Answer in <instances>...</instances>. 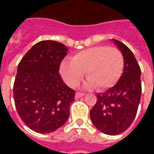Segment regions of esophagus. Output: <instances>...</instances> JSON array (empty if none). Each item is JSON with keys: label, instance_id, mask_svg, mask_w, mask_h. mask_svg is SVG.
Returning a JSON list of instances; mask_svg holds the SVG:
<instances>
[{"label": "esophagus", "instance_id": "esophagus-1", "mask_svg": "<svg viewBox=\"0 0 154 154\" xmlns=\"http://www.w3.org/2000/svg\"><path fill=\"white\" fill-rule=\"evenodd\" d=\"M85 95V94H84V93H80V92H77V94H76V95H75V97L76 98H80V97H84Z\"/></svg>", "mask_w": 154, "mask_h": 154}]
</instances>
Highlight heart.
<instances>
[{
  "instance_id": "b5f03b06",
  "label": "heart",
  "mask_w": 154,
  "mask_h": 154,
  "mask_svg": "<svg viewBox=\"0 0 154 154\" xmlns=\"http://www.w3.org/2000/svg\"><path fill=\"white\" fill-rule=\"evenodd\" d=\"M124 65V56L120 49L99 45L78 52L71 60H63L60 72L65 83L72 88L79 85L85 72L89 80L87 86L105 90L119 81Z\"/></svg>"
}]
</instances>
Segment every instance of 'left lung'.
I'll use <instances>...</instances> for the list:
<instances>
[{"label":"left lung","instance_id":"1","mask_svg":"<svg viewBox=\"0 0 154 154\" xmlns=\"http://www.w3.org/2000/svg\"><path fill=\"white\" fill-rule=\"evenodd\" d=\"M113 42L124 56V71L114 86L97 94V102L90 110L92 122L108 135L122 134L130 126L141 95V69L134 53L122 42Z\"/></svg>","mask_w":154,"mask_h":154}]
</instances>
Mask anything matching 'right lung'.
<instances>
[{
    "label": "right lung",
    "instance_id": "obj_1",
    "mask_svg": "<svg viewBox=\"0 0 154 154\" xmlns=\"http://www.w3.org/2000/svg\"><path fill=\"white\" fill-rule=\"evenodd\" d=\"M68 51L65 45L42 41L25 53L17 67L13 97L18 115L32 130L49 134L62 126L75 101L59 69Z\"/></svg>",
    "mask_w": 154,
    "mask_h": 154
}]
</instances>
